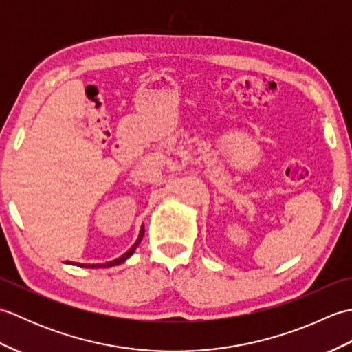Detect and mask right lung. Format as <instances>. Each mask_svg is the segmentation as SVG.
Returning <instances> with one entry per match:
<instances>
[{
	"label": "right lung",
	"instance_id": "right-lung-1",
	"mask_svg": "<svg viewBox=\"0 0 352 352\" xmlns=\"http://www.w3.org/2000/svg\"><path fill=\"white\" fill-rule=\"evenodd\" d=\"M144 234H145V227L142 226L140 227V230H139V236H138V239H136V242H134L131 246H130V250L129 251H125L121 257H118V258H115V260H110V261H106V263H72V261H68L69 265H77V266H81V267H111V266H116V265H121V263H124V261L126 260V258H130L131 256H133V252L136 251V248H138V245L142 242V237H144Z\"/></svg>",
	"mask_w": 352,
	"mask_h": 352
}]
</instances>
